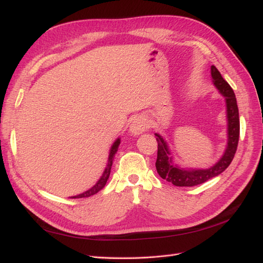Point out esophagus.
<instances>
[{
  "instance_id": "34e87169",
  "label": "esophagus",
  "mask_w": 263,
  "mask_h": 263,
  "mask_svg": "<svg viewBox=\"0 0 263 263\" xmlns=\"http://www.w3.org/2000/svg\"><path fill=\"white\" fill-rule=\"evenodd\" d=\"M147 128H148V124L146 122V119L142 117H136L130 124L129 133L134 135V136H138V135L145 133Z\"/></svg>"
}]
</instances>
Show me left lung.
I'll list each match as a JSON object with an SVG mask.
<instances>
[{
    "label": "left lung",
    "mask_w": 263,
    "mask_h": 263,
    "mask_svg": "<svg viewBox=\"0 0 263 263\" xmlns=\"http://www.w3.org/2000/svg\"><path fill=\"white\" fill-rule=\"evenodd\" d=\"M211 76L214 86L225 99L227 118L226 148L218 161L210 168H191V166H184L176 162L165 138L160 134L156 133L155 136L158 141V156L156 161L157 172L163 180H166L176 186H194L219 176L228 168L236 154L238 140H239L240 124L235 93L215 66L211 67Z\"/></svg>",
    "instance_id": "obj_1"
}]
</instances>
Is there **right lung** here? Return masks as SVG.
Masks as SVG:
<instances>
[{"mask_svg": "<svg viewBox=\"0 0 263 263\" xmlns=\"http://www.w3.org/2000/svg\"><path fill=\"white\" fill-rule=\"evenodd\" d=\"M119 144H121V138L118 137V138L113 142L112 147H110V149H109V153H108V159H107L106 166H105L104 171H103L101 178L97 181V183H95V184H94L92 187H90L89 190H86L85 192L80 193V194H78V195H74V196H71L70 198L89 197V196H92V195H94V194H97L98 192H100V191H101L103 187L105 186L106 182H107V180H108V178H109L110 169H112V164H113L114 157H115V155H116V153H117L118 147H119Z\"/></svg>", "mask_w": 263, "mask_h": 263, "instance_id": "1", "label": "right lung"}]
</instances>
